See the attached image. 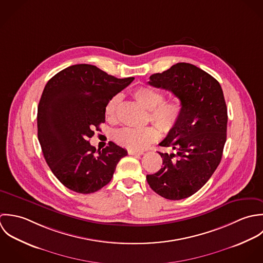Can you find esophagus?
<instances>
[{
    "label": "esophagus",
    "instance_id": "esophagus-1",
    "mask_svg": "<svg viewBox=\"0 0 263 263\" xmlns=\"http://www.w3.org/2000/svg\"><path fill=\"white\" fill-rule=\"evenodd\" d=\"M128 154L130 156H141L143 155V152H136V151H128Z\"/></svg>",
    "mask_w": 263,
    "mask_h": 263
}]
</instances>
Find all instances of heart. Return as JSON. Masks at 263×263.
<instances>
[{
  "label": "heart",
  "mask_w": 263,
  "mask_h": 263,
  "mask_svg": "<svg viewBox=\"0 0 263 263\" xmlns=\"http://www.w3.org/2000/svg\"><path fill=\"white\" fill-rule=\"evenodd\" d=\"M134 99L144 107L149 109L152 120L157 123L163 132L174 130L183 115L184 105L179 98L164 100V93L152 86H140L133 91ZM121 103L119 95L114 96L105 105V117L114 120ZM160 136L158 126H148L144 128L124 127L115 132L116 142L131 151H141L157 141Z\"/></svg>",
  "instance_id": "heart-1"
}]
</instances>
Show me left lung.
I'll return each mask as SVG.
<instances>
[{
    "label": "left lung",
    "instance_id": "8db88e82",
    "mask_svg": "<svg viewBox=\"0 0 263 263\" xmlns=\"http://www.w3.org/2000/svg\"><path fill=\"white\" fill-rule=\"evenodd\" d=\"M148 84L171 90L183 102L184 110L178 126L159 143L175 152L158 153L162 167L146 180L161 197L184 199L210 180L220 162L228 124L223 92L216 79L189 63L153 74Z\"/></svg>",
    "mask_w": 263,
    "mask_h": 263
}]
</instances>
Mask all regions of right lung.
Wrapping results in <instances>:
<instances>
[{
	"label": "right lung",
	"instance_id": "1",
	"mask_svg": "<svg viewBox=\"0 0 263 263\" xmlns=\"http://www.w3.org/2000/svg\"><path fill=\"white\" fill-rule=\"evenodd\" d=\"M133 80L78 64L57 73L45 86L37 107V137L48 165L68 189L83 194L102 189L127 156L111 141L97 152L88 139L105 123L108 101Z\"/></svg>",
	"mask_w": 263,
	"mask_h": 263
}]
</instances>
